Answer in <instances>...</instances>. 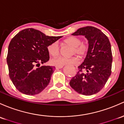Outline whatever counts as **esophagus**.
I'll use <instances>...</instances> for the list:
<instances>
[{
    "instance_id": "1",
    "label": "esophagus",
    "mask_w": 124,
    "mask_h": 124,
    "mask_svg": "<svg viewBox=\"0 0 124 124\" xmlns=\"http://www.w3.org/2000/svg\"><path fill=\"white\" fill-rule=\"evenodd\" d=\"M62 67H63V66H55V69H56L57 70H58V69H62Z\"/></svg>"
}]
</instances>
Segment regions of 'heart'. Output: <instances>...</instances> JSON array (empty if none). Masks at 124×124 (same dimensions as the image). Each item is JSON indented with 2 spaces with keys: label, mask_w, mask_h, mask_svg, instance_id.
I'll return each instance as SVG.
<instances>
[{
  "label": "heart",
  "mask_w": 124,
  "mask_h": 124,
  "mask_svg": "<svg viewBox=\"0 0 124 124\" xmlns=\"http://www.w3.org/2000/svg\"><path fill=\"white\" fill-rule=\"evenodd\" d=\"M65 43L73 46L72 54H77L80 57H83L88 51L89 46L87 44L82 43L80 38L76 37H70L64 40ZM47 51L53 57L57 56L60 53V48L58 42H54L47 46ZM79 62V58L74 56L70 58L58 57L51 60V62L55 66H63L64 65L76 64Z\"/></svg>",
  "instance_id": "obj_1"
}]
</instances>
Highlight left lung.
<instances>
[{"label": "left lung", "mask_w": 124, "mask_h": 124, "mask_svg": "<svg viewBox=\"0 0 124 124\" xmlns=\"http://www.w3.org/2000/svg\"><path fill=\"white\" fill-rule=\"evenodd\" d=\"M72 35H83L87 39L88 51L79 71L71 78L70 85L83 95L99 92L111 74L112 54L108 38L101 30L93 26L78 29ZM85 70L86 72L82 70Z\"/></svg>", "instance_id": "obj_1"}]
</instances>
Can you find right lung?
I'll list each match as a JSON object with an SVG mask.
<instances>
[{"mask_svg": "<svg viewBox=\"0 0 124 124\" xmlns=\"http://www.w3.org/2000/svg\"><path fill=\"white\" fill-rule=\"evenodd\" d=\"M49 37L39 31L27 28L19 32L9 43L7 64L9 78L20 92L39 93L50 83L55 67L36 68L50 59L47 46L62 38Z\"/></svg>", "mask_w": 124, "mask_h": 124, "instance_id": "right-lung-1", "label": "right lung"}]
</instances>
